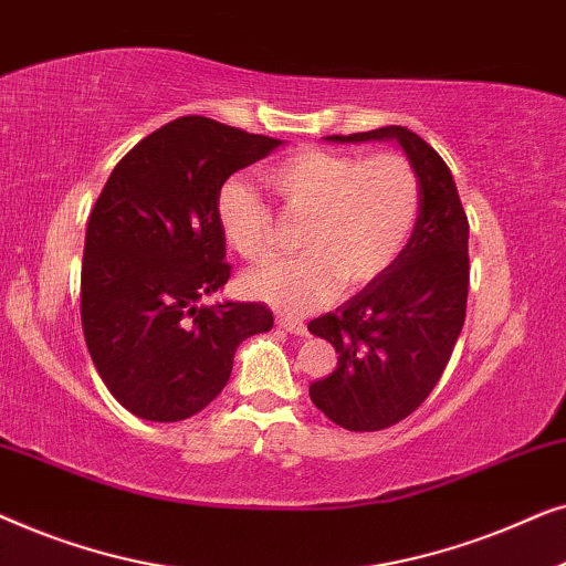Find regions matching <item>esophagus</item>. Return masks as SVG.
<instances>
[{
	"instance_id": "1",
	"label": "esophagus",
	"mask_w": 566,
	"mask_h": 566,
	"mask_svg": "<svg viewBox=\"0 0 566 566\" xmlns=\"http://www.w3.org/2000/svg\"><path fill=\"white\" fill-rule=\"evenodd\" d=\"M277 327H283L285 332H291V335H296V337L306 335V324L298 319H289V316H277Z\"/></svg>"
}]
</instances>
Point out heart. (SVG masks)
Instances as JSON below:
<instances>
[{"mask_svg":"<svg viewBox=\"0 0 566 566\" xmlns=\"http://www.w3.org/2000/svg\"><path fill=\"white\" fill-rule=\"evenodd\" d=\"M262 180L285 213L304 219L296 260L273 262L242 277L254 301L304 314L345 291L366 289L405 250L420 213V180L401 154L301 149L273 161ZM216 221L239 258L262 262L273 252V213L242 182H227L216 198Z\"/></svg>","mask_w":566,"mask_h":566,"instance_id":"heart-1","label":"heart"}]
</instances>
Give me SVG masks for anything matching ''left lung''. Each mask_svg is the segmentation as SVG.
I'll return each mask as SVG.
<instances>
[{"mask_svg":"<svg viewBox=\"0 0 566 566\" xmlns=\"http://www.w3.org/2000/svg\"><path fill=\"white\" fill-rule=\"evenodd\" d=\"M332 144L394 142L420 180V216L391 268L308 332L337 350V366L308 397L345 430H384L428 399L467 319L469 221L451 169L405 126L327 136Z\"/></svg>","mask_w":566,"mask_h":566,"instance_id":"1","label":"left lung"}]
</instances>
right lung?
Returning a JSON list of instances; mask_svg holds the SVG:
<instances>
[{"label":"right lung","mask_w":566,"mask_h":566,"mask_svg":"<svg viewBox=\"0 0 566 566\" xmlns=\"http://www.w3.org/2000/svg\"><path fill=\"white\" fill-rule=\"evenodd\" d=\"M281 144L185 115L138 142L107 177L84 237L82 327L99 378L130 415H198L227 386L237 347L273 327L258 301L200 298L231 273L216 221L221 185Z\"/></svg>","instance_id":"1"}]
</instances>
